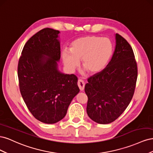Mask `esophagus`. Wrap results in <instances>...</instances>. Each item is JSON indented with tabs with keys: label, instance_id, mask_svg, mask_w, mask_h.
<instances>
[{
	"label": "esophagus",
	"instance_id": "34e87169",
	"mask_svg": "<svg viewBox=\"0 0 153 153\" xmlns=\"http://www.w3.org/2000/svg\"><path fill=\"white\" fill-rule=\"evenodd\" d=\"M77 85L78 86V87H79V89L81 91H84V87H85V83L84 82V80H80L79 79L78 80V82H77Z\"/></svg>",
	"mask_w": 153,
	"mask_h": 153
}]
</instances>
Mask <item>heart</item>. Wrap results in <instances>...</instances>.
I'll use <instances>...</instances> for the list:
<instances>
[{
	"label": "heart",
	"instance_id": "1",
	"mask_svg": "<svg viewBox=\"0 0 153 153\" xmlns=\"http://www.w3.org/2000/svg\"><path fill=\"white\" fill-rule=\"evenodd\" d=\"M69 51L64 50L62 57L64 66L69 71H73L79 64L90 74L102 71L107 66L113 53V45L106 38L87 36L74 40Z\"/></svg>",
	"mask_w": 153,
	"mask_h": 153
}]
</instances>
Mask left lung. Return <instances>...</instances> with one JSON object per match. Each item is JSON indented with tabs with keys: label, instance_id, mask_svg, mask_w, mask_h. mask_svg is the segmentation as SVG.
Instances as JSON below:
<instances>
[{
	"label": "left lung",
	"instance_id": "1",
	"mask_svg": "<svg viewBox=\"0 0 153 153\" xmlns=\"http://www.w3.org/2000/svg\"><path fill=\"white\" fill-rule=\"evenodd\" d=\"M113 56L102 71L87 79L85 92L88 97L87 113L99 124L112 123L130 103L137 79V64L128 41L115 34Z\"/></svg>",
	"mask_w": 153,
	"mask_h": 153
}]
</instances>
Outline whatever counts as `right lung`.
Listing matches in <instances>:
<instances>
[{"label": "right lung", "instance_id": "add662e5", "mask_svg": "<svg viewBox=\"0 0 153 153\" xmlns=\"http://www.w3.org/2000/svg\"><path fill=\"white\" fill-rule=\"evenodd\" d=\"M59 30L45 28L27 41L18 64L23 99L32 115L46 124L62 119L80 91L78 78L58 69L61 58Z\"/></svg>", "mask_w": 153, "mask_h": 153}]
</instances>
